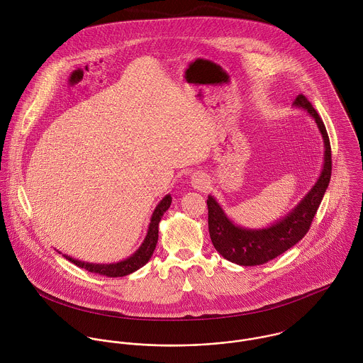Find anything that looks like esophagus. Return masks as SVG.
<instances>
[{
  "label": "esophagus",
  "instance_id": "esophagus-1",
  "mask_svg": "<svg viewBox=\"0 0 363 363\" xmlns=\"http://www.w3.org/2000/svg\"><path fill=\"white\" fill-rule=\"evenodd\" d=\"M208 184H209V181H208V178H206L205 174L196 172V174L192 175V186H194V188H196V189H205Z\"/></svg>",
  "mask_w": 363,
  "mask_h": 363
}]
</instances>
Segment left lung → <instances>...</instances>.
<instances>
[{"mask_svg": "<svg viewBox=\"0 0 363 363\" xmlns=\"http://www.w3.org/2000/svg\"><path fill=\"white\" fill-rule=\"evenodd\" d=\"M293 105L296 108L304 109L315 121L324 140V165L321 174L314 186L300 201V203L294 209H291V212L285 218L277 220L269 227L244 228L234 224L225 216L218 201L212 195L208 196V220L211 240L223 258L237 265H262L279 257L296 242H298L307 234L311 221L323 201L325 189L328 188L333 161L331 145L325 126L317 111L304 95H297Z\"/></svg>", "mask_w": 363, "mask_h": 363, "instance_id": "8db88e82", "label": "left lung"}]
</instances>
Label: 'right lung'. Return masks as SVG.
Instances as JSON below:
<instances>
[{
  "instance_id": "right-lung-1",
  "label": "right lung",
  "mask_w": 363,
  "mask_h": 363,
  "mask_svg": "<svg viewBox=\"0 0 363 363\" xmlns=\"http://www.w3.org/2000/svg\"><path fill=\"white\" fill-rule=\"evenodd\" d=\"M171 202H172L171 195H165L161 199V202L157 205V208L152 212L151 220H150L145 241L132 257H129L121 262H116V264H89V262H82V261L74 259L72 257L65 254L66 259H69L70 262H73L82 269H86L88 272L99 274V275L109 277V278H119V277L130 275L132 272L140 269L150 261V258L155 250L157 241H158V223L161 221L162 215L168 211Z\"/></svg>"
}]
</instances>
